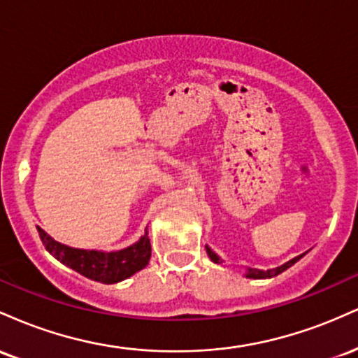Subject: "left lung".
<instances>
[{
    "instance_id": "left-lung-1",
    "label": "left lung",
    "mask_w": 358,
    "mask_h": 358,
    "mask_svg": "<svg viewBox=\"0 0 358 358\" xmlns=\"http://www.w3.org/2000/svg\"><path fill=\"white\" fill-rule=\"evenodd\" d=\"M207 249V254H208V257L212 259L213 262H217V264H220L222 262V259L217 256L215 252H213V250L208 248H205ZM303 256H305V254H301V256H298V257H294V259H291V261H287V262H285V264L282 266H279V268H274V269H268V271H262V269H252V268H249L248 269V273H245V276L248 278H252V279H266V278H274V276H278V274H281L282 271H286L287 268H291V266L294 264V262H298L299 259H301Z\"/></svg>"
}]
</instances>
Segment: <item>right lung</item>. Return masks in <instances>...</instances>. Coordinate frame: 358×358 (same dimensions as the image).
<instances>
[{"label": "right lung", "mask_w": 358, "mask_h": 358, "mask_svg": "<svg viewBox=\"0 0 358 358\" xmlns=\"http://www.w3.org/2000/svg\"><path fill=\"white\" fill-rule=\"evenodd\" d=\"M38 229L40 239H42L45 249L57 261H60L62 264L77 271L82 276L97 282H104V285H113V282H119L122 279L133 276L134 273L146 268L151 257V244L150 237H148V227L145 231V236H141V239L138 242H134L129 248L113 250V252L69 248V245L57 242L43 229Z\"/></svg>", "instance_id": "add662e5"}]
</instances>
